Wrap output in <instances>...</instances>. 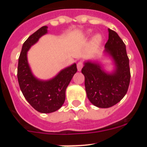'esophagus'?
<instances>
[{
	"instance_id": "1",
	"label": "esophagus",
	"mask_w": 147,
	"mask_h": 147,
	"mask_svg": "<svg viewBox=\"0 0 147 147\" xmlns=\"http://www.w3.org/2000/svg\"><path fill=\"white\" fill-rule=\"evenodd\" d=\"M83 67V62H82V61H80V62H78L77 63V69L78 71H80L82 70V68Z\"/></svg>"
}]
</instances>
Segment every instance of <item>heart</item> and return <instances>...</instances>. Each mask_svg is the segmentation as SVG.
<instances>
[{
	"label": "heart",
	"instance_id": "heart-1",
	"mask_svg": "<svg viewBox=\"0 0 147 147\" xmlns=\"http://www.w3.org/2000/svg\"><path fill=\"white\" fill-rule=\"evenodd\" d=\"M101 42H102V37L100 35H96L93 40V45L94 46H97L99 45Z\"/></svg>",
	"mask_w": 147,
	"mask_h": 147
}]
</instances>
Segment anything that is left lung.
Masks as SVG:
<instances>
[{
	"mask_svg": "<svg viewBox=\"0 0 147 147\" xmlns=\"http://www.w3.org/2000/svg\"><path fill=\"white\" fill-rule=\"evenodd\" d=\"M109 38L105 51L112 56L116 70L107 74L98 65L85 62L82 69L85 76L87 96L93 105L107 108L116 105L127 93L130 82L129 57L126 45L118 34L109 28Z\"/></svg>",
	"mask_w": 147,
	"mask_h": 147,
	"instance_id": "obj_1",
	"label": "left lung"
}]
</instances>
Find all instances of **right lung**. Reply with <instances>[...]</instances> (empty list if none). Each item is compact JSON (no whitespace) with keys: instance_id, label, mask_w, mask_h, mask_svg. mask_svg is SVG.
I'll list each match as a JSON object with an SVG mask.
<instances>
[{"instance_id":"add662e5","label":"right lung","mask_w":147,"mask_h":147,"mask_svg":"<svg viewBox=\"0 0 147 147\" xmlns=\"http://www.w3.org/2000/svg\"><path fill=\"white\" fill-rule=\"evenodd\" d=\"M47 28L41 27L24 42L18 66V83L23 96L35 110L42 113L54 112L62 107L65 99L66 88L77 71L76 65L74 64L46 82L40 81L32 75L27 62V51L41 36L47 33Z\"/></svg>"}]
</instances>
